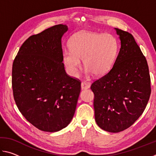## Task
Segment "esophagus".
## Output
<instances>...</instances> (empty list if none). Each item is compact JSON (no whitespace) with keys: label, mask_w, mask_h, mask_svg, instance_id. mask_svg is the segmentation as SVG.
Listing matches in <instances>:
<instances>
[{"label":"esophagus","mask_w":156,"mask_h":156,"mask_svg":"<svg viewBox=\"0 0 156 156\" xmlns=\"http://www.w3.org/2000/svg\"><path fill=\"white\" fill-rule=\"evenodd\" d=\"M90 87V84L89 83H87L85 81H83L81 83V89H87Z\"/></svg>","instance_id":"esophagus-1"}]
</instances>
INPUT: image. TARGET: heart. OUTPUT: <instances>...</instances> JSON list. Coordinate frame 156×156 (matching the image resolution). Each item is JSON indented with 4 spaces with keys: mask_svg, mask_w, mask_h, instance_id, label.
<instances>
[{
    "mask_svg": "<svg viewBox=\"0 0 156 156\" xmlns=\"http://www.w3.org/2000/svg\"><path fill=\"white\" fill-rule=\"evenodd\" d=\"M118 52V41L111 34L83 32L72 39L70 49L63 51L62 60L71 76L77 75L81 67L80 60H83L87 73L100 77L111 70Z\"/></svg>",
    "mask_w": 156,
    "mask_h": 156,
    "instance_id": "b5f03b06",
    "label": "heart"
}]
</instances>
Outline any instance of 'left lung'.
<instances>
[{"label": "left lung", "mask_w": 156, "mask_h": 156, "mask_svg": "<svg viewBox=\"0 0 156 156\" xmlns=\"http://www.w3.org/2000/svg\"><path fill=\"white\" fill-rule=\"evenodd\" d=\"M121 47L114 65L91 85L97 125L118 133L138 119L151 95V78L146 58L133 36L115 28Z\"/></svg>", "instance_id": "8db88e82"}]
</instances>
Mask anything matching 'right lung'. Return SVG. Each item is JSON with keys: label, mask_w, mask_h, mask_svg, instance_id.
<instances>
[{"label": "right lung", "mask_w": 156, "mask_h": 156, "mask_svg": "<svg viewBox=\"0 0 156 156\" xmlns=\"http://www.w3.org/2000/svg\"><path fill=\"white\" fill-rule=\"evenodd\" d=\"M60 24L31 36L21 45L12 65V90L18 109L41 131L56 132L74 115L81 82L65 72Z\"/></svg>", "instance_id": "obj_1"}]
</instances>
